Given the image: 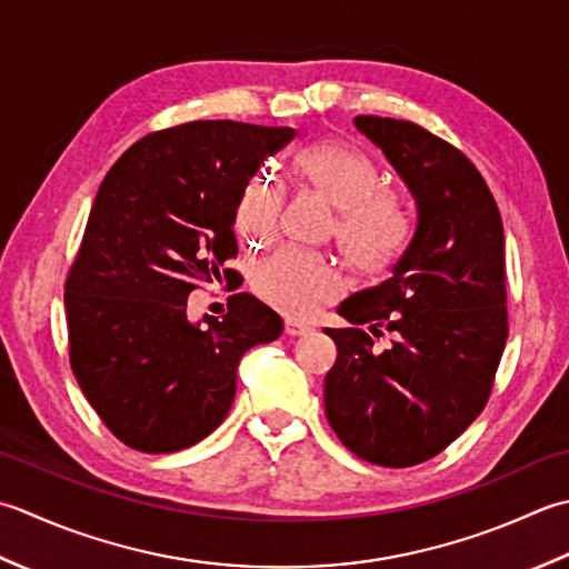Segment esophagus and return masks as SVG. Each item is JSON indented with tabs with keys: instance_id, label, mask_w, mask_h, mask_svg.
Segmentation results:
<instances>
[{
	"instance_id": "obj_1",
	"label": "esophagus",
	"mask_w": 569,
	"mask_h": 569,
	"mask_svg": "<svg viewBox=\"0 0 569 569\" xmlns=\"http://www.w3.org/2000/svg\"><path fill=\"white\" fill-rule=\"evenodd\" d=\"M309 331H311L309 323L299 321V319H284V333L287 336H305Z\"/></svg>"
}]
</instances>
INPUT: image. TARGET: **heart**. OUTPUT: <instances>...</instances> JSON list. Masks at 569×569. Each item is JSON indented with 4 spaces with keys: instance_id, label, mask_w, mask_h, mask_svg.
I'll use <instances>...</instances> for the list:
<instances>
[{
    "instance_id": "1",
    "label": "heart",
    "mask_w": 569,
    "mask_h": 569,
    "mask_svg": "<svg viewBox=\"0 0 569 569\" xmlns=\"http://www.w3.org/2000/svg\"><path fill=\"white\" fill-rule=\"evenodd\" d=\"M297 171L339 208L336 242L351 268L382 274L408 250L415 218L398 191L382 187V171L361 149L317 144L297 157ZM282 187L270 171L242 183L236 203V230L250 240H268L282 213ZM250 287L282 315L305 317L341 289V277L319 252L282 246L254 262Z\"/></svg>"
}]
</instances>
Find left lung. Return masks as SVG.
<instances>
[{
	"label": "left lung",
	"instance_id": "left-lung-1",
	"mask_svg": "<svg viewBox=\"0 0 569 569\" xmlns=\"http://www.w3.org/2000/svg\"><path fill=\"white\" fill-rule=\"evenodd\" d=\"M356 127L408 183L417 228L392 277L341 301L349 329H323L336 363L323 408L346 449L378 467L432 459L489 402L508 339L503 223L483 177L425 127L358 114ZM397 333L382 355L360 327Z\"/></svg>",
	"mask_w": 569,
	"mask_h": 569
}]
</instances>
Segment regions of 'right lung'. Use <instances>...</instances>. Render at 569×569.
<instances>
[{
	"instance_id": "1",
	"label": "right lung",
	"mask_w": 569,
	"mask_h": 569,
	"mask_svg": "<svg viewBox=\"0 0 569 569\" xmlns=\"http://www.w3.org/2000/svg\"><path fill=\"white\" fill-rule=\"evenodd\" d=\"M292 127L199 120L139 139L102 179L66 280L71 368L122 445L169 455L211 435L236 398L238 363L282 333L248 292L223 319H187L199 282L228 280L242 183Z\"/></svg>"
}]
</instances>
